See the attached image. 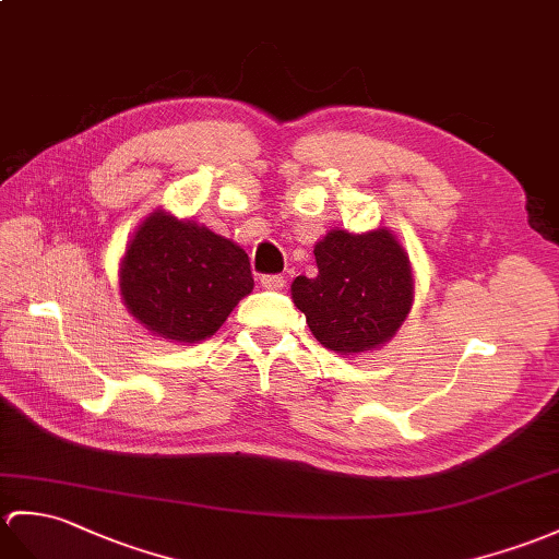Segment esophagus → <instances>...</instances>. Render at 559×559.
Masks as SVG:
<instances>
[{
	"instance_id": "34e87169",
	"label": "esophagus",
	"mask_w": 559,
	"mask_h": 559,
	"mask_svg": "<svg viewBox=\"0 0 559 559\" xmlns=\"http://www.w3.org/2000/svg\"><path fill=\"white\" fill-rule=\"evenodd\" d=\"M283 285H285V276H278V274L262 276V288H266V290H281Z\"/></svg>"
}]
</instances>
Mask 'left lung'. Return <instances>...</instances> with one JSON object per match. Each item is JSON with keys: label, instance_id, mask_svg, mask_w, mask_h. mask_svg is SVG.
Listing matches in <instances>:
<instances>
[{"label": "left lung", "instance_id": "8db88e82", "mask_svg": "<svg viewBox=\"0 0 559 559\" xmlns=\"http://www.w3.org/2000/svg\"><path fill=\"white\" fill-rule=\"evenodd\" d=\"M314 257L319 274L293 281V300L314 338L343 355L391 341L414 300L409 259L393 233L331 230Z\"/></svg>", "mask_w": 559, "mask_h": 559}]
</instances>
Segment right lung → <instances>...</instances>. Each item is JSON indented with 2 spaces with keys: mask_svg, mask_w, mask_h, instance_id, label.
I'll return each instance as SVG.
<instances>
[{
  "mask_svg": "<svg viewBox=\"0 0 559 559\" xmlns=\"http://www.w3.org/2000/svg\"><path fill=\"white\" fill-rule=\"evenodd\" d=\"M250 259L210 228L154 212L121 264V295L145 329L168 341L210 338L250 295Z\"/></svg>",
  "mask_w": 559,
  "mask_h": 559,
  "instance_id": "obj_1",
  "label": "right lung"
}]
</instances>
